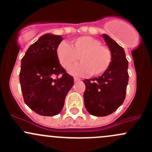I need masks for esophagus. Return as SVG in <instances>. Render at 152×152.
<instances>
[{"label": "esophagus", "mask_w": 152, "mask_h": 152, "mask_svg": "<svg viewBox=\"0 0 152 152\" xmlns=\"http://www.w3.org/2000/svg\"><path fill=\"white\" fill-rule=\"evenodd\" d=\"M81 79L78 77H74V81L75 82H77V81H80Z\"/></svg>", "instance_id": "esophagus-1"}]
</instances>
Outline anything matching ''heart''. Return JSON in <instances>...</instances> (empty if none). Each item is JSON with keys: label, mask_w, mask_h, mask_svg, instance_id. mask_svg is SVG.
I'll list each match as a JSON object with an SVG mask.
<instances>
[{"label": "heart", "mask_w": 152, "mask_h": 152, "mask_svg": "<svg viewBox=\"0 0 152 152\" xmlns=\"http://www.w3.org/2000/svg\"><path fill=\"white\" fill-rule=\"evenodd\" d=\"M59 63L64 68H69L78 60L70 73L74 76H98L109 68L112 62V53L107 46L101 45L99 39L90 36H82L70 41V44L62 42L56 50ZM80 57L79 58L78 56Z\"/></svg>", "instance_id": "b5f03b06"}]
</instances>
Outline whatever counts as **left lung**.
I'll return each instance as SVG.
<instances>
[{
    "label": "left lung",
    "mask_w": 152,
    "mask_h": 152,
    "mask_svg": "<svg viewBox=\"0 0 152 152\" xmlns=\"http://www.w3.org/2000/svg\"><path fill=\"white\" fill-rule=\"evenodd\" d=\"M103 37L112 53L111 65L102 76L83 81L86 110L98 117L112 114L124 103L129 80L124 48L108 35L103 34Z\"/></svg>",
    "instance_id": "obj_1"
}]
</instances>
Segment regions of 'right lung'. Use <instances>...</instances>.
Wrapping results in <instances>:
<instances>
[{
  "instance_id": "add662e5",
  "label": "right lung",
  "mask_w": 152,
  "mask_h": 152,
  "mask_svg": "<svg viewBox=\"0 0 152 152\" xmlns=\"http://www.w3.org/2000/svg\"><path fill=\"white\" fill-rule=\"evenodd\" d=\"M62 40L59 35L45 34L30 45L21 59L20 82L24 102L40 115L59 114L74 83L56 56Z\"/></svg>"
}]
</instances>
